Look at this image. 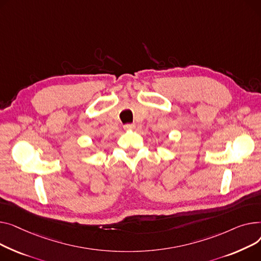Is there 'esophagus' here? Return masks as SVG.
Instances as JSON below:
<instances>
[{
	"mask_svg": "<svg viewBox=\"0 0 261 261\" xmlns=\"http://www.w3.org/2000/svg\"><path fill=\"white\" fill-rule=\"evenodd\" d=\"M124 128L125 129H133V128H135V124H126V125H124Z\"/></svg>",
	"mask_w": 261,
	"mask_h": 261,
	"instance_id": "1",
	"label": "esophagus"
}]
</instances>
